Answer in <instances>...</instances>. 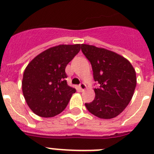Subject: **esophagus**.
<instances>
[{
  "mask_svg": "<svg viewBox=\"0 0 154 154\" xmlns=\"http://www.w3.org/2000/svg\"><path fill=\"white\" fill-rule=\"evenodd\" d=\"M79 89L81 91H84L85 89V85L84 83H80L79 85Z\"/></svg>",
  "mask_w": 154,
  "mask_h": 154,
  "instance_id": "esophagus-1",
  "label": "esophagus"
}]
</instances>
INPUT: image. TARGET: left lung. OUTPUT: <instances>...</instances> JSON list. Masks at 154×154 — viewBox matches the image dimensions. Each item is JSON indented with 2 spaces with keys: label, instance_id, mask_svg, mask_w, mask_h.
Listing matches in <instances>:
<instances>
[{
  "label": "left lung",
  "instance_id": "left-lung-1",
  "mask_svg": "<svg viewBox=\"0 0 154 154\" xmlns=\"http://www.w3.org/2000/svg\"><path fill=\"white\" fill-rule=\"evenodd\" d=\"M98 86L93 101L85 103L89 112L101 119H112L130 103L137 85L136 72L127 59L113 51L82 44Z\"/></svg>",
  "mask_w": 154,
  "mask_h": 154
}]
</instances>
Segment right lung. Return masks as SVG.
<instances>
[{
  "label": "right lung",
  "instance_id": "1",
  "mask_svg": "<svg viewBox=\"0 0 154 154\" xmlns=\"http://www.w3.org/2000/svg\"><path fill=\"white\" fill-rule=\"evenodd\" d=\"M80 51V45L50 48L31 61L24 70L22 92L29 108L42 117H52L66 108L75 89L65 79V68Z\"/></svg>",
  "mask_w": 154,
  "mask_h": 154
}]
</instances>
